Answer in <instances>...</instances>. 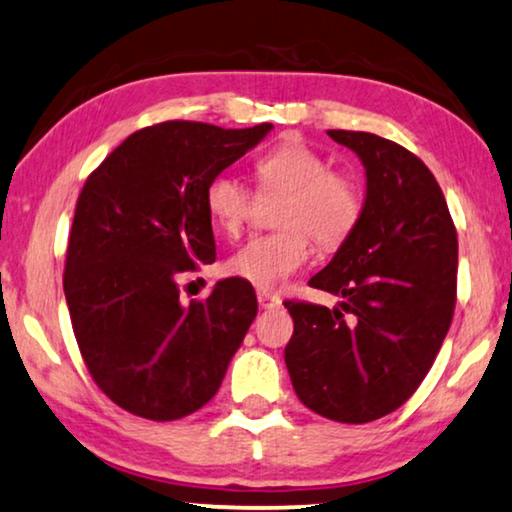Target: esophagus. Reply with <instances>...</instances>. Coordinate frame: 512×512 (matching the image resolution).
Instances as JSON below:
<instances>
[{
    "label": "esophagus",
    "mask_w": 512,
    "mask_h": 512,
    "mask_svg": "<svg viewBox=\"0 0 512 512\" xmlns=\"http://www.w3.org/2000/svg\"><path fill=\"white\" fill-rule=\"evenodd\" d=\"M257 301L262 308H273L280 306V294L269 292V290H257Z\"/></svg>",
    "instance_id": "1"
}]
</instances>
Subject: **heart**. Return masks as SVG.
I'll return each instance as SVG.
<instances>
[{
	"label": "heart",
	"instance_id": "b5f03b06",
	"mask_svg": "<svg viewBox=\"0 0 512 512\" xmlns=\"http://www.w3.org/2000/svg\"><path fill=\"white\" fill-rule=\"evenodd\" d=\"M262 190L285 192L278 225L283 229L253 236L229 257L227 271L246 283L271 290L299 271L311 255V239L320 248H336L355 232L364 199L352 178L331 171L325 155L304 141H285L255 162ZM206 211L213 225L236 236L246 225L253 192L239 176L220 171L206 183Z\"/></svg>",
	"mask_w": 512,
	"mask_h": 512
}]
</instances>
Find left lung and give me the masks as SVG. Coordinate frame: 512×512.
Listing matches in <instances>:
<instances>
[{
	"mask_svg": "<svg viewBox=\"0 0 512 512\" xmlns=\"http://www.w3.org/2000/svg\"><path fill=\"white\" fill-rule=\"evenodd\" d=\"M327 134L362 160L364 208L308 280L341 304L285 301L294 320L285 364L306 408L364 424L413 397L441 350L457 301V232L420 157L369 132Z\"/></svg>",
	"mask_w": 512,
	"mask_h": 512,
	"instance_id": "left-lung-1",
	"label": "left lung"
}]
</instances>
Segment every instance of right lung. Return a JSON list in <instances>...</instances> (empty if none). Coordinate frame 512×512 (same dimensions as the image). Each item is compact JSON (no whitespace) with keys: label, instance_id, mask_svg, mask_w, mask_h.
<instances>
[{"label":"right lung","instance_id":"1","mask_svg":"<svg viewBox=\"0 0 512 512\" xmlns=\"http://www.w3.org/2000/svg\"><path fill=\"white\" fill-rule=\"evenodd\" d=\"M271 129L160 122L127 136L85 181L64 297L90 376L127 413L169 422L206 406L253 325L246 280H220L187 306L178 280L215 262L206 183Z\"/></svg>","mask_w":512,"mask_h":512}]
</instances>
